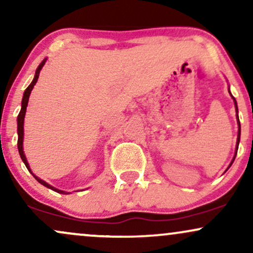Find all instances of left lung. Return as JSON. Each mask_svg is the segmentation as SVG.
Masks as SVG:
<instances>
[{
  "instance_id": "left-lung-1",
  "label": "left lung",
  "mask_w": 253,
  "mask_h": 253,
  "mask_svg": "<svg viewBox=\"0 0 253 253\" xmlns=\"http://www.w3.org/2000/svg\"><path fill=\"white\" fill-rule=\"evenodd\" d=\"M228 91H229V89H228ZM229 94H231V92H229ZM232 96V95H231ZM232 98H233V101H234V107H236V112H237V120H238V126H239V129H238V138H237V149H236V153H234V157H233V159H232V162H231V164H229V167H231L232 165V163H233L234 162V159H236V156H237V151H238V146H239V141H240V123H239V118H238V106H237V101H236V98H234L233 96H232ZM228 167V168H229ZM227 168V169H228Z\"/></svg>"
}]
</instances>
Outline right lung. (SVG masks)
<instances>
[{
    "instance_id": "1",
    "label": "right lung",
    "mask_w": 253,
    "mask_h": 253,
    "mask_svg": "<svg viewBox=\"0 0 253 253\" xmlns=\"http://www.w3.org/2000/svg\"><path fill=\"white\" fill-rule=\"evenodd\" d=\"M45 63H46V59H43L42 62L40 63V65L38 66V69H37V71H36V75H34L33 81H32V83L27 86V89L25 90L24 97H22V102H21V110H20L19 115H17V135H19V136H17V149H19L20 157H21L22 162H24V163H25L26 168H27L28 171H31V169H30V165H28V162H27V159H26V156H25V153H24V147H22V145H24V120H25L26 109H27L28 98H30L31 91H32V89L34 88V85H36L38 78H39L40 70H42V66L45 65ZM31 173L34 176V178H36L38 182L42 183V184L45 185L46 188H50V189H52L53 191H57V193H59V194H69V193H66V191L59 190V189H57V188L52 187V185L48 184V183H46L45 181H42V179H40L39 177H37L33 172H32V171H31Z\"/></svg>"
}]
</instances>
